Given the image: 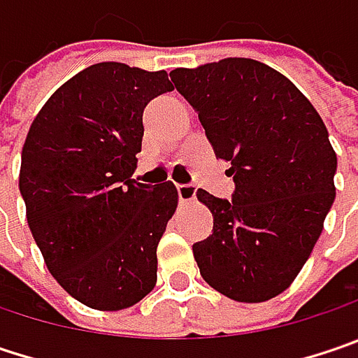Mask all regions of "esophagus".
I'll list each match as a JSON object with an SVG mask.
<instances>
[{
	"mask_svg": "<svg viewBox=\"0 0 358 358\" xmlns=\"http://www.w3.org/2000/svg\"><path fill=\"white\" fill-rule=\"evenodd\" d=\"M195 185H189V183H185V185H177V195H179V201H193L195 199Z\"/></svg>",
	"mask_w": 358,
	"mask_h": 358,
	"instance_id": "esophagus-1",
	"label": "esophagus"
}]
</instances>
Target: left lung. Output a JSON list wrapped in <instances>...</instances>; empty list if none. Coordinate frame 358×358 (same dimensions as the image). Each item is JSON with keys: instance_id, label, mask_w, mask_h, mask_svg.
I'll return each mask as SVG.
<instances>
[{"instance_id": "1", "label": "left lung", "mask_w": 358, "mask_h": 358, "mask_svg": "<svg viewBox=\"0 0 358 358\" xmlns=\"http://www.w3.org/2000/svg\"><path fill=\"white\" fill-rule=\"evenodd\" d=\"M171 81L234 179L232 201L197 189L214 216L193 244L199 273L230 299L267 301L306 265L334 203L328 130L287 77L252 59L175 69Z\"/></svg>"}]
</instances>
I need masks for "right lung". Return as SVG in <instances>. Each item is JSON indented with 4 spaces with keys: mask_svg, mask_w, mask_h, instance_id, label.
<instances>
[{
    "mask_svg": "<svg viewBox=\"0 0 358 358\" xmlns=\"http://www.w3.org/2000/svg\"><path fill=\"white\" fill-rule=\"evenodd\" d=\"M166 91L165 71L91 64L50 95L22 148L30 232L64 292L95 310L130 308L157 283V246L177 189L132 173L144 108Z\"/></svg>",
    "mask_w": 358,
    "mask_h": 358,
    "instance_id": "obj_1",
    "label": "right lung"
}]
</instances>
